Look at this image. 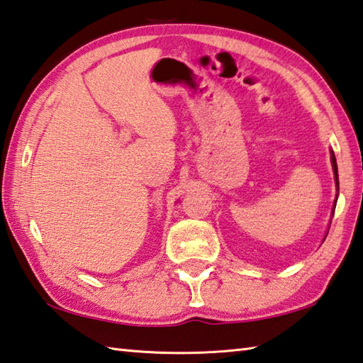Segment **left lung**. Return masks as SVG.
I'll return each instance as SVG.
<instances>
[{
    "mask_svg": "<svg viewBox=\"0 0 363 363\" xmlns=\"http://www.w3.org/2000/svg\"><path fill=\"white\" fill-rule=\"evenodd\" d=\"M330 160H332V167H333V175H335V183H337V191H338V167H337V160H335V155H333V152H330ZM337 197H338V194H337ZM335 203H337V199H335ZM333 211H335V207H333ZM333 211H332V215H333Z\"/></svg>",
    "mask_w": 363,
    "mask_h": 363,
    "instance_id": "1",
    "label": "left lung"
}]
</instances>
